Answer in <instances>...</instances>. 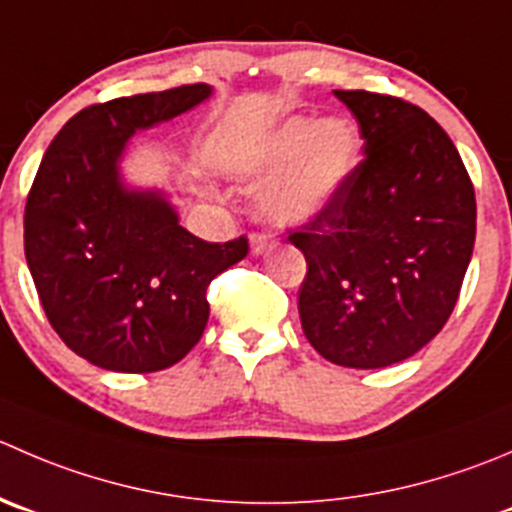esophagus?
I'll use <instances>...</instances> for the list:
<instances>
[{"instance_id": "obj_1", "label": "esophagus", "mask_w": 512, "mask_h": 512, "mask_svg": "<svg viewBox=\"0 0 512 512\" xmlns=\"http://www.w3.org/2000/svg\"><path fill=\"white\" fill-rule=\"evenodd\" d=\"M270 237L265 235V232H252L250 235V250L255 252V255H262V252L270 250Z\"/></svg>"}]
</instances>
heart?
Here are the masks:
<instances>
[{
	"instance_id": "b5f03b06",
	"label": "heart",
	"mask_w": 512,
	"mask_h": 512,
	"mask_svg": "<svg viewBox=\"0 0 512 512\" xmlns=\"http://www.w3.org/2000/svg\"><path fill=\"white\" fill-rule=\"evenodd\" d=\"M357 150L360 137L350 119L292 117L282 122L250 162L252 180H272L260 195V210L280 225L317 217L350 177Z\"/></svg>"
}]
</instances>
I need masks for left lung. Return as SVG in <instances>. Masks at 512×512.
<instances>
[{"label": "left lung", "instance_id": "obj_1", "mask_svg": "<svg viewBox=\"0 0 512 512\" xmlns=\"http://www.w3.org/2000/svg\"><path fill=\"white\" fill-rule=\"evenodd\" d=\"M362 157L335 200L287 240L307 260L302 332L325 360L375 370L408 360L448 322L475 245V190L425 109L335 89Z\"/></svg>", "mask_w": 512, "mask_h": 512}]
</instances>
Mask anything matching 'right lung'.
Returning <instances> with one entry per match:
<instances>
[{
	"label": "right lung",
	"mask_w": 512,
	"mask_h": 512,
	"mask_svg": "<svg viewBox=\"0 0 512 512\" xmlns=\"http://www.w3.org/2000/svg\"><path fill=\"white\" fill-rule=\"evenodd\" d=\"M207 84L135 94L74 114L47 147L24 207V255L64 345L114 372H157L200 342L207 287L250 252L205 242L160 192L127 190L119 157L137 130L177 117Z\"/></svg>",
	"instance_id": "obj_1"
}]
</instances>
